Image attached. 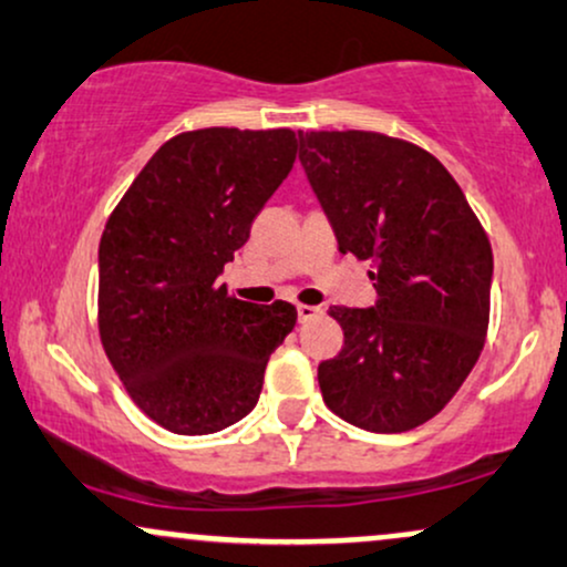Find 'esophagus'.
Wrapping results in <instances>:
<instances>
[{"label": "esophagus", "instance_id": "obj_1", "mask_svg": "<svg viewBox=\"0 0 567 567\" xmlns=\"http://www.w3.org/2000/svg\"><path fill=\"white\" fill-rule=\"evenodd\" d=\"M322 315L320 306H309V303H298V320L301 322H311Z\"/></svg>", "mask_w": 567, "mask_h": 567}]
</instances>
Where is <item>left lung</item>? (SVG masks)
<instances>
[{
	"mask_svg": "<svg viewBox=\"0 0 567 567\" xmlns=\"http://www.w3.org/2000/svg\"><path fill=\"white\" fill-rule=\"evenodd\" d=\"M338 250L373 264L379 301L333 306L343 349L317 368L324 405L379 434L426 424L485 347L493 250L461 186L415 143L365 130L298 133Z\"/></svg>",
	"mask_w": 567,
	"mask_h": 567,
	"instance_id": "8db88e82",
	"label": "left lung"
}]
</instances>
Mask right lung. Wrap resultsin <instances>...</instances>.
<instances>
[{
    "label": "right lung",
    "instance_id": "add662e5",
    "mask_svg": "<svg viewBox=\"0 0 567 567\" xmlns=\"http://www.w3.org/2000/svg\"><path fill=\"white\" fill-rule=\"evenodd\" d=\"M296 133L205 127L162 143L106 220L97 328L116 375L152 421L213 434L256 408L296 306H256L218 282L252 218L288 178Z\"/></svg>",
    "mask_w": 567,
    "mask_h": 567
}]
</instances>
